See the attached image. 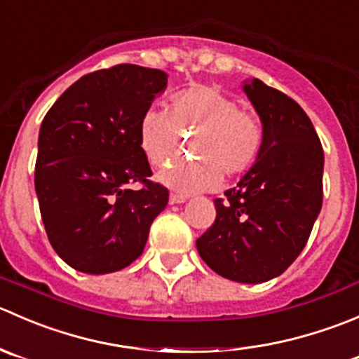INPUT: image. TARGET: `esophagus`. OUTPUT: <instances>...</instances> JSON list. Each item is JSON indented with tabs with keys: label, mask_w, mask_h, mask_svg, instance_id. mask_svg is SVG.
I'll use <instances>...</instances> for the list:
<instances>
[{
	"label": "esophagus",
	"mask_w": 359,
	"mask_h": 359,
	"mask_svg": "<svg viewBox=\"0 0 359 359\" xmlns=\"http://www.w3.org/2000/svg\"><path fill=\"white\" fill-rule=\"evenodd\" d=\"M187 195H181V194H171V197H169V202L171 204H183V202H187Z\"/></svg>",
	"instance_id": "esophagus-1"
}]
</instances>
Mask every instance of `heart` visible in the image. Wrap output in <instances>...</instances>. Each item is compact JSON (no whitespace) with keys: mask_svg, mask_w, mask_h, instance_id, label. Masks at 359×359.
Segmentation results:
<instances>
[{"mask_svg":"<svg viewBox=\"0 0 359 359\" xmlns=\"http://www.w3.org/2000/svg\"><path fill=\"white\" fill-rule=\"evenodd\" d=\"M178 129L198 133L195 164L169 165L157 180L181 195L218 187L223 172L239 176L250 171L264 150V127L248 109H239L230 95L212 85H194L171 97V115L162 109L143 113L137 127L140 148L155 168L172 158Z\"/></svg>","mask_w":359,"mask_h":359,"instance_id":"b5f03b06","label":"heart"}]
</instances>
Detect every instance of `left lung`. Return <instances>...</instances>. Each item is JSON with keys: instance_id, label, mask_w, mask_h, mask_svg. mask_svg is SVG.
Returning <instances> with one entry per match:
<instances>
[{"instance_id": "1", "label": "left lung", "mask_w": 359, "mask_h": 359, "mask_svg": "<svg viewBox=\"0 0 359 359\" xmlns=\"http://www.w3.org/2000/svg\"><path fill=\"white\" fill-rule=\"evenodd\" d=\"M264 127V150L197 239L202 260L230 281L257 285L281 276L307 244L323 204L321 141L307 113L278 88L243 85Z\"/></svg>"}]
</instances>
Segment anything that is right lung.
<instances>
[{
  "mask_svg": "<svg viewBox=\"0 0 359 359\" xmlns=\"http://www.w3.org/2000/svg\"><path fill=\"white\" fill-rule=\"evenodd\" d=\"M168 85L161 69L118 64L74 81L45 115L34 188L55 253L74 271L109 274L144 250L168 188L154 183L137 127ZM141 182L133 191L127 184Z\"/></svg>",
  "mask_w": 359,
  "mask_h": 359,
  "instance_id": "right-lung-1",
  "label": "right lung"
}]
</instances>
